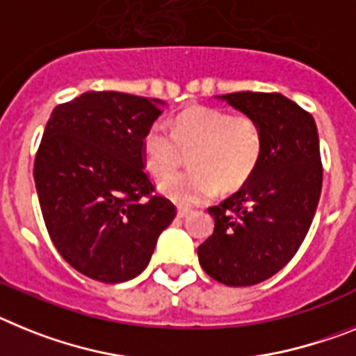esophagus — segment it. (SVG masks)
Here are the masks:
<instances>
[{
    "label": "esophagus",
    "instance_id": "esophagus-1",
    "mask_svg": "<svg viewBox=\"0 0 356 356\" xmlns=\"http://www.w3.org/2000/svg\"><path fill=\"white\" fill-rule=\"evenodd\" d=\"M191 213L190 208H182V206H179L177 208V216L179 218H184V216H188Z\"/></svg>",
    "mask_w": 356,
    "mask_h": 356
}]
</instances>
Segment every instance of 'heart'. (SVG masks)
Returning <instances> with one entry per match:
<instances>
[{
	"instance_id": "obj_1",
	"label": "heart",
	"mask_w": 356,
	"mask_h": 356,
	"mask_svg": "<svg viewBox=\"0 0 356 356\" xmlns=\"http://www.w3.org/2000/svg\"><path fill=\"white\" fill-rule=\"evenodd\" d=\"M143 161L154 175L177 168L191 154L188 172L161 177L163 195L179 204H199L218 190L236 191L258 168L264 152V131L251 114H229L215 107H191L172 122V131L152 123L141 140Z\"/></svg>"
}]
</instances>
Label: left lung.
I'll use <instances>...</instances> for the list:
<instances>
[{"mask_svg":"<svg viewBox=\"0 0 356 356\" xmlns=\"http://www.w3.org/2000/svg\"><path fill=\"white\" fill-rule=\"evenodd\" d=\"M220 98L258 120L264 152L252 177L208 209L215 231L197 252L215 281L251 286L285 267L310 229L323 188L319 134L314 116L280 92Z\"/></svg>","mask_w":356,"mask_h":356,"instance_id":"8db88e82","label":"left lung"}]
</instances>
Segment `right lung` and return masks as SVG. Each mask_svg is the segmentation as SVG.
<instances>
[{
  "instance_id": "1",
  "label": "right lung",
  "mask_w": 356,
  "mask_h": 356,
  "mask_svg": "<svg viewBox=\"0 0 356 356\" xmlns=\"http://www.w3.org/2000/svg\"><path fill=\"white\" fill-rule=\"evenodd\" d=\"M161 113L154 98L88 91L46 123L33 165L42 218L60 256L91 280L141 274L175 218L143 170L141 140Z\"/></svg>"
}]
</instances>
